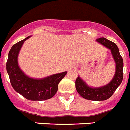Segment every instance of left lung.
Listing matches in <instances>:
<instances>
[{"label": "left lung", "mask_w": 130, "mask_h": 130, "mask_svg": "<svg viewBox=\"0 0 130 130\" xmlns=\"http://www.w3.org/2000/svg\"><path fill=\"white\" fill-rule=\"evenodd\" d=\"M99 43L110 50L116 63V72L112 80L108 85L98 88L90 87L79 76L75 80V87L78 93L84 99L90 100H105L110 98L120 86L123 79L124 62L119 49L115 43L104 38L97 39Z\"/></svg>", "instance_id": "obj_1"}]
</instances>
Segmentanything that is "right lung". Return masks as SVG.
Segmentation results:
<instances>
[{
	"mask_svg": "<svg viewBox=\"0 0 130 130\" xmlns=\"http://www.w3.org/2000/svg\"><path fill=\"white\" fill-rule=\"evenodd\" d=\"M30 36L16 43L8 53L6 71L10 83L16 92L30 100H45L55 95L58 84L67 74V71L54 74L45 78H33L28 77L20 69L18 63V56L23 43Z\"/></svg>",
	"mask_w": 130,
	"mask_h": 130,
	"instance_id": "1",
	"label": "right lung"
}]
</instances>
